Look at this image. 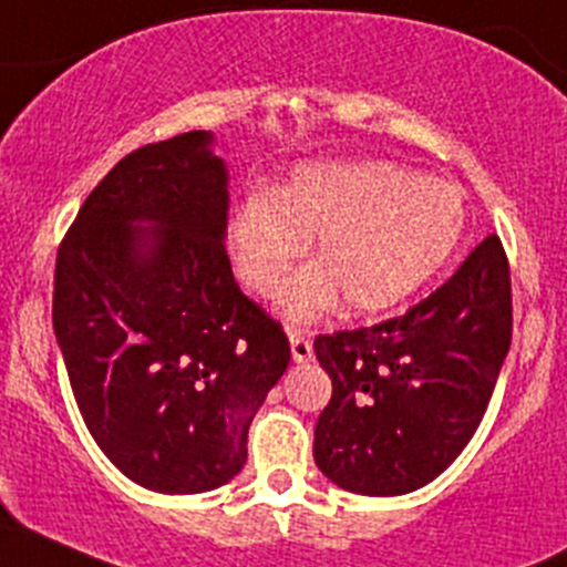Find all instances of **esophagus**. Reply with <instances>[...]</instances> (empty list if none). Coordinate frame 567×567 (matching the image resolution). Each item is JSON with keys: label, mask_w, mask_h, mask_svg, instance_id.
<instances>
[{"label": "esophagus", "mask_w": 567, "mask_h": 567, "mask_svg": "<svg viewBox=\"0 0 567 567\" xmlns=\"http://www.w3.org/2000/svg\"><path fill=\"white\" fill-rule=\"evenodd\" d=\"M288 339H290V352H293L296 363H307V360H312V341H309L307 336L296 331V328H290Z\"/></svg>", "instance_id": "esophagus-1"}]
</instances>
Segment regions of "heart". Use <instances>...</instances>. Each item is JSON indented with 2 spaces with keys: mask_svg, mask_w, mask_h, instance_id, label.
Here are the masks:
<instances>
[{
  "mask_svg": "<svg viewBox=\"0 0 567 567\" xmlns=\"http://www.w3.org/2000/svg\"><path fill=\"white\" fill-rule=\"evenodd\" d=\"M465 204L455 185L388 161L307 164L274 193L234 207L226 247L247 290L271 298L312 241V258L285 285L279 309L303 322L344 301L377 315L406 301L457 247Z\"/></svg>",
  "mask_w": 567,
  "mask_h": 567,
  "instance_id": "obj_1",
  "label": "heart"
}]
</instances>
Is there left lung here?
I'll return each mask as SVG.
<instances>
[{
    "label": "left lung",
    "mask_w": 567,
    "mask_h": 567,
    "mask_svg": "<svg viewBox=\"0 0 567 567\" xmlns=\"http://www.w3.org/2000/svg\"><path fill=\"white\" fill-rule=\"evenodd\" d=\"M512 347V277L497 236L406 315L317 336L333 395L315 463L358 495H406L452 465L476 433Z\"/></svg>",
    "instance_id": "8db88e82"
}]
</instances>
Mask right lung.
I'll return each instance as SVG.
<instances>
[{
    "mask_svg": "<svg viewBox=\"0 0 567 567\" xmlns=\"http://www.w3.org/2000/svg\"><path fill=\"white\" fill-rule=\"evenodd\" d=\"M213 142L188 132L117 161L55 258L53 331L80 414L121 474L164 495L239 474L290 363L279 322L234 279Z\"/></svg>",
    "mask_w": 567,
    "mask_h": 567,
    "instance_id": "obj_1",
    "label": "right lung"
}]
</instances>
